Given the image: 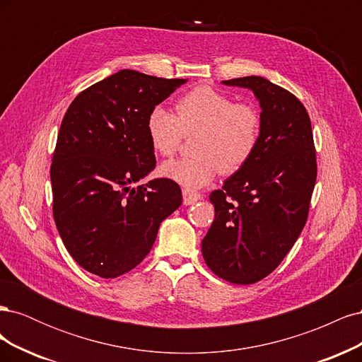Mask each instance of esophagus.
<instances>
[{
	"mask_svg": "<svg viewBox=\"0 0 362 362\" xmlns=\"http://www.w3.org/2000/svg\"><path fill=\"white\" fill-rule=\"evenodd\" d=\"M182 198H184V205H192L201 199V193L193 192L190 189H182Z\"/></svg>",
	"mask_w": 362,
	"mask_h": 362,
	"instance_id": "1",
	"label": "esophagus"
}]
</instances>
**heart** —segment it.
<instances>
[{
    "label": "heart",
    "instance_id": "obj_1",
    "mask_svg": "<svg viewBox=\"0 0 362 362\" xmlns=\"http://www.w3.org/2000/svg\"><path fill=\"white\" fill-rule=\"evenodd\" d=\"M149 144L161 157H173L185 137L194 136V157L163 163L160 175L187 189L210 184L218 172L234 175L254 157L261 136V113L249 103L210 86H196L175 103V115L154 107L146 117Z\"/></svg>",
    "mask_w": 362,
    "mask_h": 362
}]
</instances>
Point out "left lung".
<instances>
[{
  "label": "left lung",
  "mask_w": 362,
  "mask_h": 362,
  "mask_svg": "<svg viewBox=\"0 0 362 362\" xmlns=\"http://www.w3.org/2000/svg\"><path fill=\"white\" fill-rule=\"evenodd\" d=\"M246 87L261 105L254 157L210 194L214 221L202 240L210 270L231 284H255L284 259L300 235L317 178L311 120L291 92L262 76L223 81Z\"/></svg>",
  "instance_id": "8db88e82"
}]
</instances>
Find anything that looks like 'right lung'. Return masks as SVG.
Masks as SVG:
<instances>
[{
  "instance_id": "1",
  "label": "right lung",
  "mask_w": 362,
  "mask_h": 362,
  "mask_svg": "<svg viewBox=\"0 0 362 362\" xmlns=\"http://www.w3.org/2000/svg\"><path fill=\"white\" fill-rule=\"evenodd\" d=\"M184 83L124 69L76 95L64 113L51 164L52 216L64 247L96 276L139 266L182 202L168 178L131 185L156 168L149 112Z\"/></svg>"
}]
</instances>
